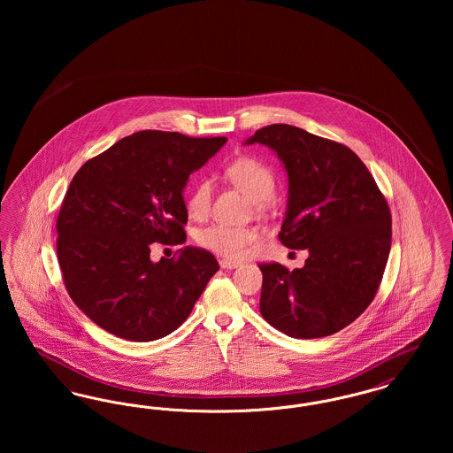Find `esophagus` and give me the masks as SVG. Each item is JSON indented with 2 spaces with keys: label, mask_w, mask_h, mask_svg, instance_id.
<instances>
[{
  "label": "esophagus",
  "mask_w": 453,
  "mask_h": 453,
  "mask_svg": "<svg viewBox=\"0 0 453 453\" xmlns=\"http://www.w3.org/2000/svg\"><path fill=\"white\" fill-rule=\"evenodd\" d=\"M219 265H220V268H227V270H233V268L239 266L237 261H231V259H220Z\"/></svg>",
  "instance_id": "esophagus-1"
}]
</instances>
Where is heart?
<instances>
[{
  "label": "heart",
  "mask_w": 453,
  "mask_h": 453,
  "mask_svg": "<svg viewBox=\"0 0 453 453\" xmlns=\"http://www.w3.org/2000/svg\"><path fill=\"white\" fill-rule=\"evenodd\" d=\"M226 176L239 190L250 195L258 207L275 194V174L257 157L241 156L226 166ZM212 185L207 178L198 180L187 196V211L194 219H203L211 211ZM196 242L227 259L244 258L259 242L255 227H239L227 224H211L198 231Z\"/></svg>",
  "instance_id": "obj_1"
}]
</instances>
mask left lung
Listing matches in <instances>:
<instances>
[{
  "mask_svg": "<svg viewBox=\"0 0 453 453\" xmlns=\"http://www.w3.org/2000/svg\"><path fill=\"white\" fill-rule=\"evenodd\" d=\"M275 150L288 173V209L279 239L307 250L303 268L259 263V312L299 340L338 333L372 303L388 265L392 217L364 161L331 139L273 124L246 144Z\"/></svg>",
  "mask_w": 453,
  "mask_h": 453,
  "instance_id": "1",
  "label": "left lung"
}]
</instances>
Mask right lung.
Returning <instances> with one entry per match:
<instances>
[{
  "label": "right lung",
  "mask_w": 453,
  "mask_h": 453,
  "mask_svg": "<svg viewBox=\"0 0 453 453\" xmlns=\"http://www.w3.org/2000/svg\"><path fill=\"white\" fill-rule=\"evenodd\" d=\"M226 137L141 130L88 159L56 222L65 290L88 318L130 342H152L183 323L219 270L216 257L187 246L152 263V242H185L181 192L190 173Z\"/></svg>",
  "instance_id": "right-lung-1"
}]
</instances>
